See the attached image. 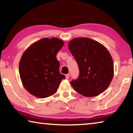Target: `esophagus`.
<instances>
[{
	"mask_svg": "<svg viewBox=\"0 0 133 133\" xmlns=\"http://www.w3.org/2000/svg\"><path fill=\"white\" fill-rule=\"evenodd\" d=\"M69 77H70V74H67V75H66V78L67 79H69Z\"/></svg>",
	"mask_w": 133,
	"mask_h": 133,
	"instance_id": "obj_1",
	"label": "esophagus"
}]
</instances>
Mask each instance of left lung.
<instances>
[{
    "mask_svg": "<svg viewBox=\"0 0 133 133\" xmlns=\"http://www.w3.org/2000/svg\"><path fill=\"white\" fill-rule=\"evenodd\" d=\"M69 49L79 68L78 78L70 82L73 89L85 97L97 96L105 91L114 75L113 61L107 49L87 37L71 40Z\"/></svg>",
    "mask_w": 133,
    "mask_h": 133,
    "instance_id": "left-lung-1",
    "label": "left lung"
}]
</instances>
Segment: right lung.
<instances>
[{
	"mask_svg": "<svg viewBox=\"0 0 133 133\" xmlns=\"http://www.w3.org/2000/svg\"><path fill=\"white\" fill-rule=\"evenodd\" d=\"M64 45L56 37L43 38L24 51L19 63L22 84L31 94L40 98L55 94L65 76L59 71L56 55Z\"/></svg>",
	"mask_w": 133,
	"mask_h": 133,
	"instance_id": "add662e5",
	"label": "right lung"
}]
</instances>
